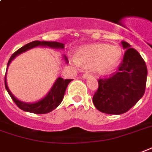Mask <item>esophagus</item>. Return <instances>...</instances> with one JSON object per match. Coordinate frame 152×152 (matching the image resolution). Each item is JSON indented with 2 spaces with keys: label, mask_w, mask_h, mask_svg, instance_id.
Instances as JSON below:
<instances>
[{
  "label": "esophagus",
  "mask_w": 152,
  "mask_h": 152,
  "mask_svg": "<svg viewBox=\"0 0 152 152\" xmlns=\"http://www.w3.org/2000/svg\"><path fill=\"white\" fill-rule=\"evenodd\" d=\"M91 77V75L88 74V73H84L83 75V78H87V77Z\"/></svg>",
  "instance_id": "esophagus-1"
}]
</instances>
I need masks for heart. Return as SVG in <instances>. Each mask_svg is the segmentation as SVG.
I'll list each match as a JSON object with an SVG mask.
<instances>
[{
    "mask_svg": "<svg viewBox=\"0 0 152 152\" xmlns=\"http://www.w3.org/2000/svg\"><path fill=\"white\" fill-rule=\"evenodd\" d=\"M121 49L118 46L95 44L81 48L77 52L76 62L83 66H94L96 73L104 75L117 65L121 57Z\"/></svg>",
    "mask_w": 152,
    "mask_h": 152,
    "instance_id": "heart-1",
    "label": "heart"
}]
</instances>
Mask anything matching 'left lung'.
Wrapping results in <instances>:
<instances>
[{"label": "left lung", "mask_w": 152, "mask_h": 152, "mask_svg": "<svg viewBox=\"0 0 152 152\" xmlns=\"http://www.w3.org/2000/svg\"><path fill=\"white\" fill-rule=\"evenodd\" d=\"M121 44L126 50L117 70L108 77L99 78V87L93 96L95 107L104 113H125L144 95L146 63L127 42Z\"/></svg>", "instance_id": "obj_1"}]
</instances>
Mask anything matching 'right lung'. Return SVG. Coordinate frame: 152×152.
Here are the masks:
<instances>
[{"instance_id": "obj_1", "label": "right lung", "mask_w": 152, "mask_h": 152, "mask_svg": "<svg viewBox=\"0 0 152 152\" xmlns=\"http://www.w3.org/2000/svg\"><path fill=\"white\" fill-rule=\"evenodd\" d=\"M37 46H48V47L53 48H64V44L59 43V42L39 40L33 41V42H31L29 44L24 45L23 47L20 48L18 50L16 51L10 56V58L8 61L7 69L8 66L10 64L11 61L14 60L15 56H18L20 53L26 52L32 48L37 47ZM65 59L66 62H68V59L66 58V56H65ZM71 80L72 79H64L62 77H58L53 85V88L50 90L49 92L48 93L47 96H45L44 99H40L39 101L36 102V103H33V104H27V103L20 101L12 95L10 89L8 88L7 83H6V74H5V89L7 90L11 99H13V101L16 104V105L20 109L35 114H45L54 110L61 103L64 95H65L66 87L68 86V84L71 82Z\"/></svg>"}]
</instances>
